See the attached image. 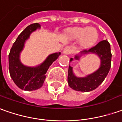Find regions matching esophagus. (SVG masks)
<instances>
[{"label":"esophagus","instance_id":"1","mask_svg":"<svg viewBox=\"0 0 122 122\" xmlns=\"http://www.w3.org/2000/svg\"><path fill=\"white\" fill-rule=\"evenodd\" d=\"M72 52V48H71V46H66L64 48V50H63V53L65 54H70Z\"/></svg>","mask_w":122,"mask_h":122}]
</instances>
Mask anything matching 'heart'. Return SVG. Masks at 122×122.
Listing matches in <instances>:
<instances>
[{
	"mask_svg": "<svg viewBox=\"0 0 122 122\" xmlns=\"http://www.w3.org/2000/svg\"><path fill=\"white\" fill-rule=\"evenodd\" d=\"M69 32L73 39L81 40V44L85 48L92 47L99 37L97 29L92 27H75L71 29Z\"/></svg>",
	"mask_w": 122,
	"mask_h": 122,
	"instance_id": "1",
	"label": "heart"
}]
</instances>
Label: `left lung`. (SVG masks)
Wrapping results in <instances>:
<instances>
[{
  "label": "left lung",
  "instance_id": "left-lung-1",
  "mask_svg": "<svg viewBox=\"0 0 122 122\" xmlns=\"http://www.w3.org/2000/svg\"><path fill=\"white\" fill-rule=\"evenodd\" d=\"M93 53L97 54L101 60V65L97 71L92 74L87 75L86 77H77L72 71V67L69 66L68 82V85L72 89L89 92L97 89L104 81L105 77L108 74L111 68L112 53L110 44L107 40H103L93 48L89 50H85L81 52L80 55L75 56L74 59L79 60L80 57L83 54ZM73 58H71L70 62H72Z\"/></svg>",
  "mask_w": 122,
  "mask_h": 122
}]
</instances>
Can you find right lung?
Masks as SVG:
<instances>
[{
    "label": "right lung",
    "mask_w": 122,
    "mask_h": 122,
    "mask_svg": "<svg viewBox=\"0 0 122 122\" xmlns=\"http://www.w3.org/2000/svg\"><path fill=\"white\" fill-rule=\"evenodd\" d=\"M40 27V24L37 23L27 26L18 36L9 55L10 77L19 88L25 91H34L41 88L46 77V74L49 67L60 55V52L51 54L44 62L36 67L27 66L21 62L20 53L23 49L25 41L33 31Z\"/></svg>",
    "instance_id": "obj_1"
}]
</instances>
